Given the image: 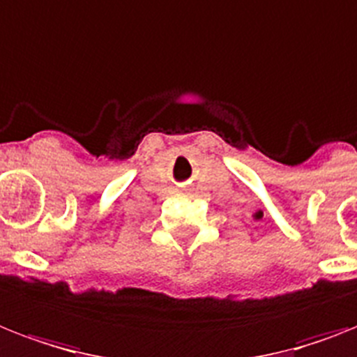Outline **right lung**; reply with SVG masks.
<instances>
[{
  "instance_id": "obj_1",
  "label": "right lung",
  "mask_w": 357,
  "mask_h": 357,
  "mask_svg": "<svg viewBox=\"0 0 357 357\" xmlns=\"http://www.w3.org/2000/svg\"><path fill=\"white\" fill-rule=\"evenodd\" d=\"M260 216H262V213H259V214H257V216H255V218H260Z\"/></svg>"
}]
</instances>
